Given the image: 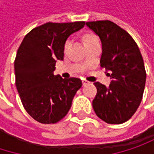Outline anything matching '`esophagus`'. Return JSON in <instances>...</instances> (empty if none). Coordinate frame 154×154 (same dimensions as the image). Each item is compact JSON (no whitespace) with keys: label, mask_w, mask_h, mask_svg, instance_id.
Wrapping results in <instances>:
<instances>
[{"label":"esophagus","mask_w":154,"mask_h":154,"mask_svg":"<svg viewBox=\"0 0 154 154\" xmlns=\"http://www.w3.org/2000/svg\"><path fill=\"white\" fill-rule=\"evenodd\" d=\"M89 82L86 80V79H82V84H83V85H87Z\"/></svg>","instance_id":"34e87169"}]
</instances>
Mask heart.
<instances>
[{
    "label": "heart",
    "instance_id": "1",
    "mask_svg": "<svg viewBox=\"0 0 154 154\" xmlns=\"http://www.w3.org/2000/svg\"><path fill=\"white\" fill-rule=\"evenodd\" d=\"M84 43L85 44V43H87V42H90V41H93V40H95V39H98L97 38V36L96 35H94V34H86V35H84ZM68 45V44H66V45H65V48L67 47Z\"/></svg>",
    "mask_w": 154,
    "mask_h": 154
}]
</instances>
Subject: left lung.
<instances>
[{"label":"left lung","mask_w":154,"mask_h":154,"mask_svg":"<svg viewBox=\"0 0 154 154\" xmlns=\"http://www.w3.org/2000/svg\"><path fill=\"white\" fill-rule=\"evenodd\" d=\"M86 26L102 41L100 64L112 78L109 87L94 83L97 89L94 110L108 124H122L135 114L143 98L146 72L142 54L132 36L117 24L98 20Z\"/></svg>","instance_id":"1"}]
</instances>
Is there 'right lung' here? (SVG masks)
<instances>
[{
  "label": "right lung",
  "instance_id": "add662e5",
  "mask_svg": "<svg viewBox=\"0 0 154 154\" xmlns=\"http://www.w3.org/2000/svg\"><path fill=\"white\" fill-rule=\"evenodd\" d=\"M85 21L47 22L33 28L19 45L14 70L16 87L26 112L42 124L62 119L71 107L82 81L53 75L58 60H62L67 38L81 29Z\"/></svg>",
  "mask_w": 154,
  "mask_h": 154
}]
</instances>
